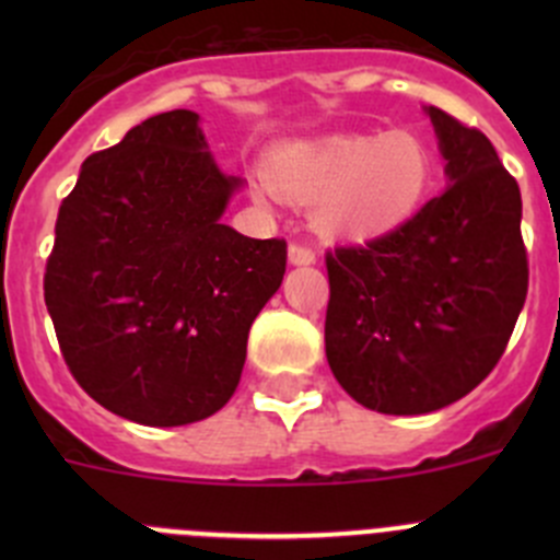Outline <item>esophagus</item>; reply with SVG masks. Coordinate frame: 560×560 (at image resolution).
<instances>
[{
    "label": "esophagus",
    "mask_w": 560,
    "mask_h": 560,
    "mask_svg": "<svg viewBox=\"0 0 560 560\" xmlns=\"http://www.w3.org/2000/svg\"><path fill=\"white\" fill-rule=\"evenodd\" d=\"M290 262L292 265H314L316 262L314 248L306 246V244H298V241H292V244H290Z\"/></svg>",
    "instance_id": "1"
}]
</instances>
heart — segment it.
<instances>
[{
  "label": "heart",
  "instance_id": "obj_1",
  "mask_svg": "<svg viewBox=\"0 0 560 560\" xmlns=\"http://www.w3.org/2000/svg\"><path fill=\"white\" fill-rule=\"evenodd\" d=\"M268 184L292 202H316V228L332 238H376L409 222L433 186L420 135H330L273 151Z\"/></svg>",
  "mask_w": 560,
  "mask_h": 560
}]
</instances>
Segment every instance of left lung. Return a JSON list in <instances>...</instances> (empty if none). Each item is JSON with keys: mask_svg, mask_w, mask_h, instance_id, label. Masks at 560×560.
<instances>
[{"mask_svg": "<svg viewBox=\"0 0 560 560\" xmlns=\"http://www.w3.org/2000/svg\"><path fill=\"white\" fill-rule=\"evenodd\" d=\"M450 186L393 233L327 252L325 354L382 415H428L504 354L528 292L523 200L477 127L428 107Z\"/></svg>", "mask_w": 560, "mask_h": 560, "instance_id": "obj_1", "label": "left lung"}]
</instances>
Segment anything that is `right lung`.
Returning <instances> with one entry per match:
<instances>
[{"mask_svg": "<svg viewBox=\"0 0 560 560\" xmlns=\"http://www.w3.org/2000/svg\"><path fill=\"white\" fill-rule=\"evenodd\" d=\"M197 121L160 113L89 156L45 265L67 369L140 425H189L233 398L248 327L287 270V241L219 222L241 178L219 171Z\"/></svg>", "mask_w": 560, "mask_h": 560, "instance_id": "right-lung-1", "label": "right lung"}]
</instances>
